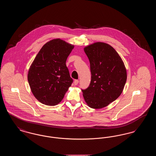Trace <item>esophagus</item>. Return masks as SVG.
<instances>
[{"label": "esophagus", "instance_id": "1", "mask_svg": "<svg viewBox=\"0 0 156 156\" xmlns=\"http://www.w3.org/2000/svg\"><path fill=\"white\" fill-rule=\"evenodd\" d=\"M74 83L75 85H77L78 84V83H79V81L77 80H74Z\"/></svg>", "mask_w": 156, "mask_h": 156}]
</instances>
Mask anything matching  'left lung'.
I'll return each mask as SVG.
<instances>
[{
  "mask_svg": "<svg viewBox=\"0 0 156 156\" xmlns=\"http://www.w3.org/2000/svg\"><path fill=\"white\" fill-rule=\"evenodd\" d=\"M90 62L91 80L82 89L86 103L93 109H101L122 94L127 80L125 64L110 45L97 42L84 48Z\"/></svg>",
  "mask_w": 156,
  "mask_h": 156,
  "instance_id": "1",
  "label": "left lung"
}]
</instances>
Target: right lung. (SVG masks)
I'll list each match as a JSON object with an SVG mask.
<instances>
[{
	"mask_svg": "<svg viewBox=\"0 0 156 156\" xmlns=\"http://www.w3.org/2000/svg\"><path fill=\"white\" fill-rule=\"evenodd\" d=\"M74 45L59 38L45 43L30 66L27 79L30 89L43 104L55 106L62 100L71 87L66 61Z\"/></svg>",
	"mask_w": 156,
	"mask_h": 156,
	"instance_id": "right-lung-1",
	"label": "right lung"
}]
</instances>
